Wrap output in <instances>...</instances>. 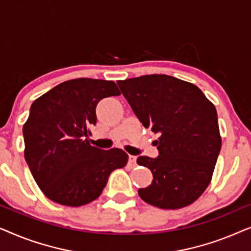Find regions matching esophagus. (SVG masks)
I'll return each mask as SVG.
<instances>
[{"label": "esophagus", "mask_w": 251, "mask_h": 251, "mask_svg": "<svg viewBox=\"0 0 251 251\" xmlns=\"http://www.w3.org/2000/svg\"><path fill=\"white\" fill-rule=\"evenodd\" d=\"M136 159H137V157L135 155H129V164H130V167H135L136 166Z\"/></svg>", "instance_id": "obj_1"}]
</instances>
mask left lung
<instances>
[{"mask_svg":"<svg viewBox=\"0 0 251 251\" xmlns=\"http://www.w3.org/2000/svg\"><path fill=\"white\" fill-rule=\"evenodd\" d=\"M145 128L159 133L156 157L137 163L152 171V184L139 188L147 203L179 209L193 203L210 183L221 152L217 112L197 85L152 74L118 82Z\"/></svg>","mask_w":251,"mask_h":251,"instance_id":"left-lung-1","label":"left lung"}]
</instances>
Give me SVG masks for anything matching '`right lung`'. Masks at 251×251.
Segmentation results:
<instances>
[{
	"label": "right lung",
	"mask_w": 251,
	"mask_h": 251,
	"mask_svg": "<svg viewBox=\"0 0 251 251\" xmlns=\"http://www.w3.org/2000/svg\"><path fill=\"white\" fill-rule=\"evenodd\" d=\"M121 92L113 81L75 78L51 89L33 102L23 126L25 160L47 198L80 207L101 194L113 170L128 154L91 146L89 126L97 122L96 106Z\"/></svg>",
	"instance_id": "add662e5"
}]
</instances>
